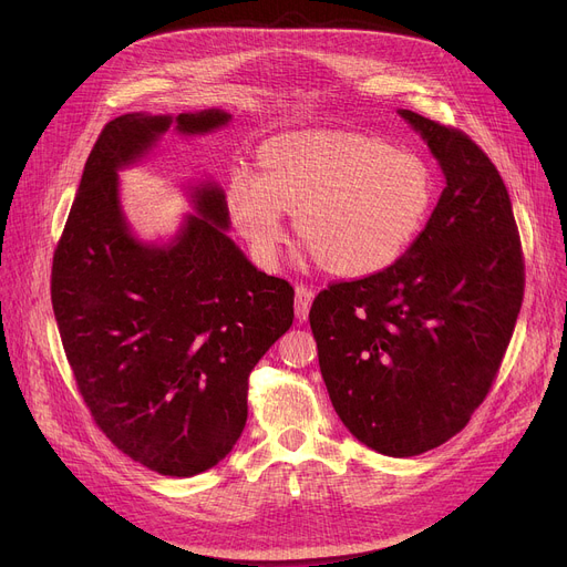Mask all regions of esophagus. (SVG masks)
Instances as JSON below:
<instances>
[{
  "label": "esophagus",
  "mask_w": 567,
  "mask_h": 567,
  "mask_svg": "<svg viewBox=\"0 0 567 567\" xmlns=\"http://www.w3.org/2000/svg\"><path fill=\"white\" fill-rule=\"evenodd\" d=\"M312 299H315V291H312V289H308V287H303V285L296 287V317H299L301 321L308 319Z\"/></svg>",
  "instance_id": "1"
}]
</instances>
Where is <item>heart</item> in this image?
Returning a JSON list of instances; mask_svg holds the SVG:
<instances>
[{"mask_svg":"<svg viewBox=\"0 0 567 567\" xmlns=\"http://www.w3.org/2000/svg\"><path fill=\"white\" fill-rule=\"evenodd\" d=\"M434 197L421 156L347 131L289 133L261 146L259 167L236 163L225 204L264 264L296 231L326 271L368 278L398 264L421 236Z\"/></svg>","mask_w":567,"mask_h":567,"instance_id":"1","label":"heart"}]
</instances>
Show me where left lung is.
Segmentation results:
<instances>
[{"label": "left lung", "mask_w": 567, "mask_h": 567, "mask_svg": "<svg viewBox=\"0 0 567 567\" xmlns=\"http://www.w3.org/2000/svg\"><path fill=\"white\" fill-rule=\"evenodd\" d=\"M445 174L406 255L331 282L310 308L319 368L347 430L391 457L427 453L483 404L524 301L511 195L464 131L400 110Z\"/></svg>", "instance_id": "8db88e82"}]
</instances>
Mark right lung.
Wrapping results in <instances>:
<instances>
[{"label":"right lung","mask_w":567,"mask_h":567,"mask_svg":"<svg viewBox=\"0 0 567 567\" xmlns=\"http://www.w3.org/2000/svg\"><path fill=\"white\" fill-rule=\"evenodd\" d=\"M229 122L220 110L176 116L182 133ZM172 116L105 124L52 257V310L78 391L96 427L142 466L190 478L216 466L248 419V377L293 321V287L266 276L225 234L216 186L195 190L199 216L167 248L131 236L116 169Z\"/></svg>","instance_id":"right-lung-1"}]
</instances>
